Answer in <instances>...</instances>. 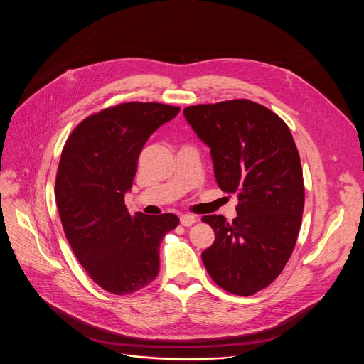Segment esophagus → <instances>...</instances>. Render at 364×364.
Masks as SVG:
<instances>
[{"instance_id":"34e87169","label":"esophagus","mask_w":364,"mask_h":364,"mask_svg":"<svg viewBox=\"0 0 364 364\" xmlns=\"http://www.w3.org/2000/svg\"><path fill=\"white\" fill-rule=\"evenodd\" d=\"M180 223H181L184 228H190L191 225L196 223V216H193V215H183V216L180 218Z\"/></svg>"}]
</instances>
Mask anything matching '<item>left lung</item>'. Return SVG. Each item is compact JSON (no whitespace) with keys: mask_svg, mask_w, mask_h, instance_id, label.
<instances>
[{"mask_svg":"<svg viewBox=\"0 0 364 364\" xmlns=\"http://www.w3.org/2000/svg\"><path fill=\"white\" fill-rule=\"evenodd\" d=\"M184 117L210 146L219 187L239 198L232 223L203 216L216 236L203 264L225 291L253 295L279 277L298 239L305 191L296 145L277 114L249 99L187 107Z\"/></svg>","mask_w":364,"mask_h":364,"instance_id":"1","label":"left lung"}]
</instances>
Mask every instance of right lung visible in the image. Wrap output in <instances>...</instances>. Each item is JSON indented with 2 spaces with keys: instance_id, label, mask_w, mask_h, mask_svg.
Instances as JSON below:
<instances>
[{
  "instance_id": "right-lung-1",
  "label": "right lung",
  "mask_w": 364,
  "mask_h": 364,
  "mask_svg": "<svg viewBox=\"0 0 364 364\" xmlns=\"http://www.w3.org/2000/svg\"><path fill=\"white\" fill-rule=\"evenodd\" d=\"M178 107L125 102L85 118L69 135L56 176V204L66 239L87 275L115 295L136 292L160 271V245L180 219L131 215L125 193L149 135Z\"/></svg>"
}]
</instances>
